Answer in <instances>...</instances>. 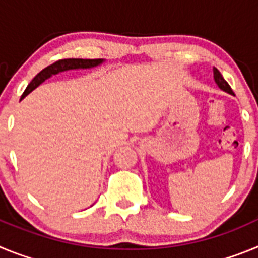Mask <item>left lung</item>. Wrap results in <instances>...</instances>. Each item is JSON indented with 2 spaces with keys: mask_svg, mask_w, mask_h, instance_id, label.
I'll return each mask as SVG.
<instances>
[{
  "mask_svg": "<svg viewBox=\"0 0 258 258\" xmlns=\"http://www.w3.org/2000/svg\"><path fill=\"white\" fill-rule=\"evenodd\" d=\"M213 75H214V81H216V84H217V85L222 89L223 92L229 93V94H234L232 89L230 88L229 84L225 81V79H223L222 75L220 74V71H218L217 68H213Z\"/></svg>",
  "mask_w": 258,
  "mask_h": 258,
  "instance_id": "8db88e82",
  "label": "left lung"
}]
</instances>
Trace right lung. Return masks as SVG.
<instances>
[{"label":"right lung","instance_id":"add662e5","mask_svg":"<svg viewBox=\"0 0 258 258\" xmlns=\"http://www.w3.org/2000/svg\"><path fill=\"white\" fill-rule=\"evenodd\" d=\"M103 59H60V60H56L55 63H52V64L47 66L46 68L41 71L40 74L36 75L33 77L31 83L28 84L27 89L24 90V93L22 94V98L28 95L29 93L33 90V89L37 88L40 84H42L46 79H49L50 76L52 75H56L59 72H63V71H67V70H77V68H92L95 67V66L101 64Z\"/></svg>","mask_w":258,"mask_h":258}]
</instances>
